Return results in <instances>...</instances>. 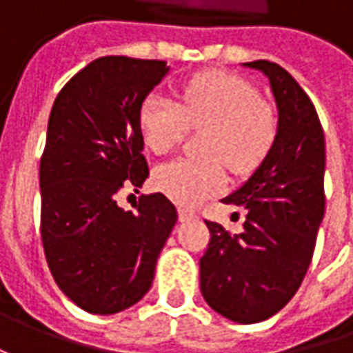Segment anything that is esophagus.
Here are the masks:
<instances>
[{"label":"esophagus","mask_w":353,"mask_h":353,"mask_svg":"<svg viewBox=\"0 0 353 353\" xmlns=\"http://www.w3.org/2000/svg\"><path fill=\"white\" fill-rule=\"evenodd\" d=\"M190 218H194V212L186 210V208H179V220L184 222V220H190Z\"/></svg>","instance_id":"esophagus-1"}]
</instances>
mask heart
Wrapping results in <instances>:
<instances>
[{
    "mask_svg": "<svg viewBox=\"0 0 353 353\" xmlns=\"http://www.w3.org/2000/svg\"><path fill=\"white\" fill-rule=\"evenodd\" d=\"M204 157H179L155 172L157 188L181 206H194L225 186V161L236 172L257 167L277 135V112L259 98L248 80L206 72L184 84L181 102L153 92L139 108V128L147 147L167 153L188 125H206Z\"/></svg>",
    "mask_w": 353,
    "mask_h": 353,
    "instance_id": "obj_1",
    "label": "heart"
}]
</instances>
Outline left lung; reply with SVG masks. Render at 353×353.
I'll return each instance as SVG.
<instances>
[{
  "instance_id": "8db88e82",
  "label": "left lung",
  "mask_w": 353,
  "mask_h": 353,
  "mask_svg": "<svg viewBox=\"0 0 353 353\" xmlns=\"http://www.w3.org/2000/svg\"><path fill=\"white\" fill-rule=\"evenodd\" d=\"M271 84L279 112L275 141L250 179L224 198L245 206L241 234L206 222L208 250L200 259V291L228 320L271 319L299 291L324 218L326 147L319 114L299 82L269 61L245 62Z\"/></svg>"
}]
</instances>
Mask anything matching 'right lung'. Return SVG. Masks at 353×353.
Returning a JSON list of instances; mask_svg holds the SVG:
<instances>
[{"mask_svg":"<svg viewBox=\"0 0 353 353\" xmlns=\"http://www.w3.org/2000/svg\"><path fill=\"white\" fill-rule=\"evenodd\" d=\"M165 61L102 57L59 92L41 157V239L48 269L74 305L116 314L151 289L159 253L176 224L161 192L133 210L117 206L125 186L149 176L139 108L167 76Z\"/></svg>","mask_w":353,"mask_h":353,"instance_id":"1","label":"right lung"}]
</instances>
